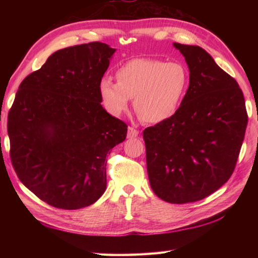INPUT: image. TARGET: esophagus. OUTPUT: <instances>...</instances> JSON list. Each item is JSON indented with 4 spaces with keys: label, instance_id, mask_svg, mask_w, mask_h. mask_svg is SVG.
I'll return each mask as SVG.
<instances>
[{
    "label": "esophagus",
    "instance_id": "34e87169",
    "mask_svg": "<svg viewBox=\"0 0 258 258\" xmlns=\"http://www.w3.org/2000/svg\"><path fill=\"white\" fill-rule=\"evenodd\" d=\"M140 134V132L136 128L132 127V126H128L127 128V139H134V138H138Z\"/></svg>",
    "mask_w": 258,
    "mask_h": 258
}]
</instances>
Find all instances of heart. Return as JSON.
<instances>
[{
  "label": "heart",
  "instance_id": "heart-1",
  "mask_svg": "<svg viewBox=\"0 0 258 258\" xmlns=\"http://www.w3.org/2000/svg\"><path fill=\"white\" fill-rule=\"evenodd\" d=\"M116 80L105 76L98 91L113 115L127 111L135 98V111L146 123H161L177 112L188 85V71L180 62L133 58L116 71Z\"/></svg>",
  "mask_w": 258,
  "mask_h": 258
}]
</instances>
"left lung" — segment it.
Instances as JSON below:
<instances>
[{
    "label": "left lung",
    "instance_id": "left-lung-1",
    "mask_svg": "<svg viewBox=\"0 0 258 258\" xmlns=\"http://www.w3.org/2000/svg\"><path fill=\"white\" fill-rule=\"evenodd\" d=\"M189 70L177 112L143 132L153 191L185 204L205 199L232 176L242 147L247 112L243 92L202 47L174 43Z\"/></svg>",
    "mask_w": 258,
    "mask_h": 258
}]
</instances>
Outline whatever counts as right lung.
I'll list each match as a JSON object with an SVG mask.
<instances>
[{"label":"right lung","instance_id":"right-lung-1","mask_svg":"<svg viewBox=\"0 0 258 258\" xmlns=\"http://www.w3.org/2000/svg\"><path fill=\"white\" fill-rule=\"evenodd\" d=\"M114 52L102 42L62 48L19 86L8 116L11 162L53 207L79 210L106 189V157L127 133L98 91Z\"/></svg>","mask_w":258,"mask_h":258}]
</instances>
